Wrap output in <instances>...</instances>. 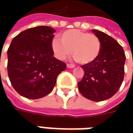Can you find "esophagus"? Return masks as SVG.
I'll return each instance as SVG.
<instances>
[{"instance_id":"esophagus-1","label":"esophagus","mask_w":133,"mask_h":133,"mask_svg":"<svg viewBox=\"0 0 133 133\" xmlns=\"http://www.w3.org/2000/svg\"><path fill=\"white\" fill-rule=\"evenodd\" d=\"M66 67H67V68H69V69H72V68H74L75 66L73 64H66Z\"/></svg>"}]
</instances>
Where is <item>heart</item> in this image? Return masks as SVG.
<instances>
[{
  "mask_svg": "<svg viewBox=\"0 0 133 133\" xmlns=\"http://www.w3.org/2000/svg\"><path fill=\"white\" fill-rule=\"evenodd\" d=\"M60 40L53 39L52 49L60 60L66 59L72 53L75 59L81 64H89L95 61L101 52V41L93 34L80 29H69L64 32Z\"/></svg>",
  "mask_w": 133,
  "mask_h": 133,
  "instance_id": "b5f03b06",
  "label": "heart"
}]
</instances>
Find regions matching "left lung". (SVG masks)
Wrapping results in <instances>:
<instances>
[{"mask_svg":"<svg viewBox=\"0 0 133 133\" xmlns=\"http://www.w3.org/2000/svg\"><path fill=\"white\" fill-rule=\"evenodd\" d=\"M101 41V52L95 61L81 66L84 71L78 83L80 92L88 99L101 101L118 92L124 80L126 56L115 39L103 32L92 29Z\"/></svg>","mask_w":133,"mask_h":133,"instance_id":"8db88e82","label":"left lung"}]
</instances>
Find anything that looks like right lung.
<instances>
[{"instance_id": "obj_1", "label": "right lung", "mask_w": 133, "mask_h": 133, "mask_svg": "<svg viewBox=\"0 0 133 133\" xmlns=\"http://www.w3.org/2000/svg\"><path fill=\"white\" fill-rule=\"evenodd\" d=\"M55 30L36 26L19 33L8 49L7 71L14 89L21 96L38 99L52 92L66 64L53 57Z\"/></svg>"}]
</instances>
